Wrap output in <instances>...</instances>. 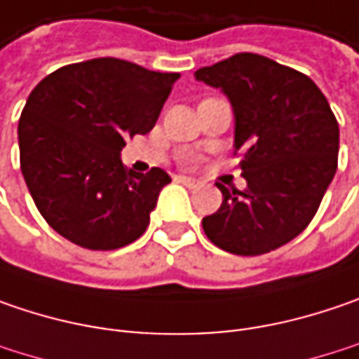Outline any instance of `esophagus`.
<instances>
[{"label": "esophagus", "instance_id": "esophagus-1", "mask_svg": "<svg viewBox=\"0 0 359 359\" xmlns=\"http://www.w3.org/2000/svg\"><path fill=\"white\" fill-rule=\"evenodd\" d=\"M177 179H179L180 182H182V184H187L189 189H197V187H199V184H201L199 180L191 179V177H177Z\"/></svg>", "mask_w": 359, "mask_h": 359}]
</instances>
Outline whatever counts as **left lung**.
Listing matches in <instances>:
<instances>
[{
    "label": "left lung",
    "instance_id": "left-lung-1",
    "mask_svg": "<svg viewBox=\"0 0 359 359\" xmlns=\"http://www.w3.org/2000/svg\"><path fill=\"white\" fill-rule=\"evenodd\" d=\"M195 76L229 97L248 180L243 191L217 182L223 203L203 217L205 236L229 254H268L315 217L337 170V119L306 74L262 54L238 53Z\"/></svg>",
    "mask_w": 359,
    "mask_h": 359
}]
</instances>
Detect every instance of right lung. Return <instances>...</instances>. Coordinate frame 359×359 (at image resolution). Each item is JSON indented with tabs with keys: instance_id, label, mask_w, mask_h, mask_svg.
Masks as SVG:
<instances>
[{
	"instance_id": "add662e5",
	"label": "right lung",
	"mask_w": 359,
	"mask_h": 359,
	"mask_svg": "<svg viewBox=\"0 0 359 359\" xmlns=\"http://www.w3.org/2000/svg\"><path fill=\"white\" fill-rule=\"evenodd\" d=\"M177 79L105 56L67 65L34 87L18 123L20 168L56 233L107 252L146 231L170 177L128 170L119 152L154 128Z\"/></svg>"
}]
</instances>
